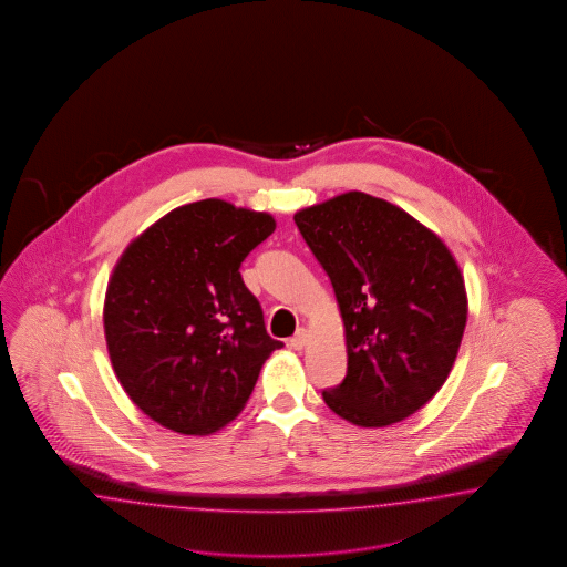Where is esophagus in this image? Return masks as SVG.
Here are the masks:
<instances>
[{
  "instance_id": "34e87169",
  "label": "esophagus",
  "mask_w": 567,
  "mask_h": 567,
  "mask_svg": "<svg viewBox=\"0 0 567 567\" xmlns=\"http://www.w3.org/2000/svg\"><path fill=\"white\" fill-rule=\"evenodd\" d=\"M306 341H308V332H306L303 328H299V330L292 334L291 339H289V347L295 349V351H299V349H303Z\"/></svg>"
}]
</instances>
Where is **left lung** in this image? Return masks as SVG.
<instances>
[{"mask_svg":"<svg viewBox=\"0 0 567 567\" xmlns=\"http://www.w3.org/2000/svg\"><path fill=\"white\" fill-rule=\"evenodd\" d=\"M324 268L347 339L343 382L328 408L363 429H382L426 405L457 358L464 278L445 243L408 212L361 190L295 214Z\"/></svg>","mask_w":567,"mask_h":567,"instance_id":"left-lung-1","label":"left lung"}]
</instances>
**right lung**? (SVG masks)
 I'll use <instances>...</instances> for the list:
<instances>
[{"instance_id":"1","label":"right lung","mask_w":567,"mask_h":567,"mask_svg":"<svg viewBox=\"0 0 567 567\" xmlns=\"http://www.w3.org/2000/svg\"><path fill=\"white\" fill-rule=\"evenodd\" d=\"M275 228L270 214L204 199L172 209L116 264L103 306L110 360L133 403L164 429H223L282 347L239 272Z\"/></svg>"}]
</instances>
